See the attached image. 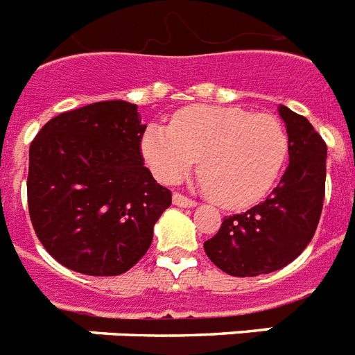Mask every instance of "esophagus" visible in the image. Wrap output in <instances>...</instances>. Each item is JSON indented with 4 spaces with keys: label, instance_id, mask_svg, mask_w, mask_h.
<instances>
[{
    "label": "esophagus",
    "instance_id": "obj_1",
    "mask_svg": "<svg viewBox=\"0 0 355 355\" xmlns=\"http://www.w3.org/2000/svg\"><path fill=\"white\" fill-rule=\"evenodd\" d=\"M172 203H174L175 207H196V201L191 200V198H187V196L180 194V192H175L174 196H172Z\"/></svg>",
    "mask_w": 355,
    "mask_h": 355
}]
</instances>
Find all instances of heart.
<instances>
[{"mask_svg": "<svg viewBox=\"0 0 355 355\" xmlns=\"http://www.w3.org/2000/svg\"><path fill=\"white\" fill-rule=\"evenodd\" d=\"M290 148L284 124L271 113L196 104L170 126L150 124L141 139L144 161L163 183H178L200 159V178L218 205L243 209L260 201L280 175Z\"/></svg>", "mask_w": 355, "mask_h": 355, "instance_id": "obj_1", "label": "heart"}]
</instances>
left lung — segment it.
Instances as JSON below:
<instances>
[{"instance_id": "1", "label": "left lung", "mask_w": 355, "mask_h": 355, "mask_svg": "<svg viewBox=\"0 0 355 355\" xmlns=\"http://www.w3.org/2000/svg\"><path fill=\"white\" fill-rule=\"evenodd\" d=\"M290 139V164L273 192L253 209L223 218L203 243L214 266L232 277H257L284 268L315 234L324 201L326 143L310 121L279 106Z\"/></svg>"}]
</instances>
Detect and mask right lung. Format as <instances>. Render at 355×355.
Segmentation results:
<instances>
[{"mask_svg": "<svg viewBox=\"0 0 355 355\" xmlns=\"http://www.w3.org/2000/svg\"><path fill=\"white\" fill-rule=\"evenodd\" d=\"M137 106L102 101L51 119L29 148L27 201L47 253L76 273H126L172 203L144 166Z\"/></svg>", "mask_w": 355, "mask_h": 355, "instance_id": "right-lung-1", "label": "right lung"}]
</instances>
